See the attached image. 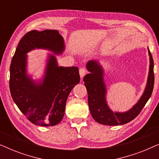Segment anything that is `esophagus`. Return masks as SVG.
I'll list each match as a JSON object with an SVG mask.
<instances>
[{
	"label": "esophagus",
	"instance_id": "1",
	"mask_svg": "<svg viewBox=\"0 0 159 159\" xmlns=\"http://www.w3.org/2000/svg\"><path fill=\"white\" fill-rule=\"evenodd\" d=\"M87 74V70L84 68H81L80 69V77L82 78Z\"/></svg>",
	"mask_w": 159,
	"mask_h": 159
}]
</instances>
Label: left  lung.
<instances>
[{"label":"left lung","instance_id":"1","mask_svg":"<svg viewBox=\"0 0 159 159\" xmlns=\"http://www.w3.org/2000/svg\"><path fill=\"white\" fill-rule=\"evenodd\" d=\"M150 56L149 75L147 85L142 97L138 103L127 112H114L108 108L106 103V89L103 82V71L97 61H90L87 69L90 74L83 78L84 85L88 94V105L93 118L97 122L104 125H122L136 118L148 101L153 92L154 85L153 60L148 49Z\"/></svg>","mask_w":159,"mask_h":159}]
</instances>
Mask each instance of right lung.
<instances>
[{"label":"right lung","mask_w":159,"mask_h":159,"mask_svg":"<svg viewBox=\"0 0 159 159\" xmlns=\"http://www.w3.org/2000/svg\"><path fill=\"white\" fill-rule=\"evenodd\" d=\"M35 48L48 49L55 54L64 50L57 30H32L23 36L11 60L9 88L14 103L30 122L54 126L62 120L69 94L80 82L78 67L58 66L53 55L48 56L42 82L37 84L27 75V53Z\"/></svg>","instance_id":"1"}]
</instances>
